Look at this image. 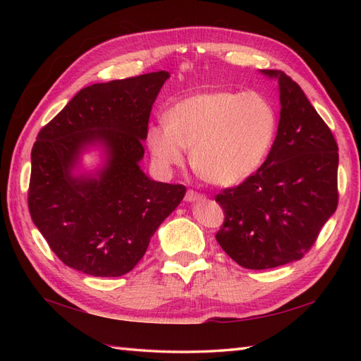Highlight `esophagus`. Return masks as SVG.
Listing matches in <instances>:
<instances>
[{
	"label": "esophagus",
	"instance_id": "1",
	"mask_svg": "<svg viewBox=\"0 0 361 361\" xmlns=\"http://www.w3.org/2000/svg\"><path fill=\"white\" fill-rule=\"evenodd\" d=\"M185 198H186V202H198V200H203V194L197 192V190H194V189H188Z\"/></svg>",
	"mask_w": 361,
	"mask_h": 361
}]
</instances>
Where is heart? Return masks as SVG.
<instances>
[{"mask_svg":"<svg viewBox=\"0 0 361 361\" xmlns=\"http://www.w3.org/2000/svg\"><path fill=\"white\" fill-rule=\"evenodd\" d=\"M278 114L259 93L209 91L175 104L166 126H152L147 144L155 164L169 171L185 159L214 186H235L262 166L270 152Z\"/></svg>","mask_w":361,"mask_h":361,"instance_id":"b5f03b06","label":"heart"}]
</instances>
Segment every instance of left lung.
Masks as SVG:
<instances>
[{"label": "left lung", "instance_id": "1", "mask_svg": "<svg viewBox=\"0 0 361 361\" xmlns=\"http://www.w3.org/2000/svg\"><path fill=\"white\" fill-rule=\"evenodd\" d=\"M281 119L268 157L240 185L216 195L225 219L216 239L235 264L267 270L302 259L338 206V145L332 130L286 73Z\"/></svg>", "mask_w": 361, "mask_h": 361}]
</instances>
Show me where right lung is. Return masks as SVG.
<instances>
[{"label":"right lung","mask_w":361,"mask_h":361,"mask_svg":"<svg viewBox=\"0 0 361 361\" xmlns=\"http://www.w3.org/2000/svg\"><path fill=\"white\" fill-rule=\"evenodd\" d=\"M169 73L158 71L80 90L37 135L30 152L27 206L49 248L66 267L99 278L132 271L183 185L153 181L137 166L152 105ZM109 150L96 179L72 167L87 143Z\"/></svg>","instance_id":"right-lung-1"}]
</instances>
